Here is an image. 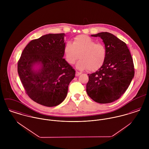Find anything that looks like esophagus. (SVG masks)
Here are the masks:
<instances>
[{
  "instance_id": "esophagus-1",
  "label": "esophagus",
  "mask_w": 149,
  "mask_h": 149,
  "mask_svg": "<svg viewBox=\"0 0 149 149\" xmlns=\"http://www.w3.org/2000/svg\"><path fill=\"white\" fill-rule=\"evenodd\" d=\"M81 74V72H77V71L76 72V76H79Z\"/></svg>"
}]
</instances>
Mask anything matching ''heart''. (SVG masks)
I'll use <instances>...</instances> for the list:
<instances>
[{
  "label": "heart",
  "instance_id": "obj_1",
  "mask_svg": "<svg viewBox=\"0 0 149 149\" xmlns=\"http://www.w3.org/2000/svg\"><path fill=\"white\" fill-rule=\"evenodd\" d=\"M64 54L66 62L76 64L79 70L87 69L93 72L99 69L106 59L107 50L104 45L95 42L85 35H79L74 38L73 43L68 42L64 47Z\"/></svg>",
  "mask_w": 149,
  "mask_h": 149
}]
</instances>
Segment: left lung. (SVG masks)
<instances>
[{
  "mask_svg": "<svg viewBox=\"0 0 149 149\" xmlns=\"http://www.w3.org/2000/svg\"><path fill=\"white\" fill-rule=\"evenodd\" d=\"M91 36L103 40L107 57L99 70L88 74L86 91L97 103H112L123 95L134 78L133 60L126 43L112 34L102 32Z\"/></svg>",
  "mask_w": 149,
  "mask_h": 149,
  "instance_id": "8db88e82",
  "label": "left lung"
}]
</instances>
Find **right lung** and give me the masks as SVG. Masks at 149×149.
Listing matches in <instances>:
<instances>
[{
	"label": "right lung",
	"mask_w": 149,
	"mask_h": 149,
	"mask_svg": "<svg viewBox=\"0 0 149 149\" xmlns=\"http://www.w3.org/2000/svg\"><path fill=\"white\" fill-rule=\"evenodd\" d=\"M64 33L48 34L32 40L22 53L18 73L27 95L46 107L61 104L75 70L63 58Z\"/></svg>",
	"instance_id": "obj_1"
}]
</instances>
